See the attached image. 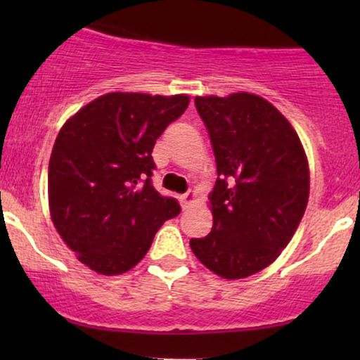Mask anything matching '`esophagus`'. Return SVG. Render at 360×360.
<instances>
[{
	"mask_svg": "<svg viewBox=\"0 0 360 360\" xmlns=\"http://www.w3.org/2000/svg\"><path fill=\"white\" fill-rule=\"evenodd\" d=\"M179 200H181V205H183V208H189V206L194 203V200H196V193L188 191V193L181 194Z\"/></svg>",
	"mask_w": 360,
	"mask_h": 360,
	"instance_id": "obj_1",
	"label": "esophagus"
}]
</instances>
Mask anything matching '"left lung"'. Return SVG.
<instances>
[{"mask_svg": "<svg viewBox=\"0 0 360 360\" xmlns=\"http://www.w3.org/2000/svg\"><path fill=\"white\" fill-rule=\"evenodd\" d=\"M217 160L210 194L213 229L189 245L225 279L274 262L308 205L309 171L298 134L269 101L249 93L196 96Z\"/></svg>", "mask_w": 360, "mask_h": 360, "instance_id": "1", "label": "left lung"}]
</instances>
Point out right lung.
<instances>
[{"instance_id":"right-lung-1","label":"right lung","mask_w":360,"mask_h":360,"mask_svg":"<svg viewBox=\"0 0 360 360\" xmlns=\"http://www.w3.org/2000/svg\"><path fill=\"white\" fill-rule=\"evenodd\" d=\"M186 94L108 93L64 123L49 162V206L62 240L98 274H123L179 214L152 186V148L188 108Z\"/></svg>"}]
</instances>
